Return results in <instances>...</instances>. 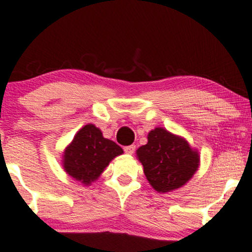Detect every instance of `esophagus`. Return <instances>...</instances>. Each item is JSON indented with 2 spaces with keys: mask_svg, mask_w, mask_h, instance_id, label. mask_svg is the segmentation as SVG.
I'll return each instance as SVG.
<instances>
[{
  "mask_svg": "<svg viewBox=\"0 0 252 252\" xmlns=\"http://www.w3.org/2000/svg\"><path fill=\"white\" fill-rule=\"evenodd\" d=\"M135 148H136L135 144H131V146H126V147H124V152H126V154L131 155V154H134V153H135Z\"/></svg>",
  "mask_w": 252,
  "mask_h": 252,
  "instance_id": "obj_1",
  "label": "esophagus"
}]
</instances>
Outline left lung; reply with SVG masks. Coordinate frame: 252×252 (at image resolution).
<instances>
[{
    "label": "left lung",
    "instance_id": "obj_1",
    "mask_svg": "<svg viewBox=\"0 0 252 252\" xmlns=\"http://www.w3.org/2000/svg\"><path fill=\"white\" fill-rule=\"evenodd\" d=\"M148 142L136 150L150 186L158 193H168L185 186L199 168L200 155L189 141L167 129L150 130Z\"/></svg>",
    "mask_w": 252,
    "mask_h": 252
}]
</instances>
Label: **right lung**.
Listing matches in <instances>:
<instances>
[{
  "mask_svg": "<svg viewBox=\"0 0 252 252\" xmlns=\"http://www.w3.org/2000/svg\"><path fill=\"white\" fill-rule=\"evenodd\" d=\"M123 149L114 141L105 138L94 124H86L74 135L63 153V167L74 180L90 186L98 180L104 169Z\"/></svg>",
  "mask_w": 252,
  "mask_h": 252,
  "instance_id": "1",
  "label": "right lung"
}]
</instances>
